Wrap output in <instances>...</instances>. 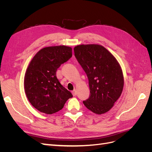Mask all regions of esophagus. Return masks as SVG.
<instances>
[{
    "label": "esophagus",
    "instance_id": "34e87169",
    "mask_svg": "<svg viewBox=\"0 0 152 152\" xmlns=\"http://www.w3.org/2000/svg\"><path fill=\"white\" fill-rule=\"evenodd\" d=\"M72 94H73V96H75L77 95V91H76L75 89H74V90L72 91Z\"/></svg>",
    "mask_w": 152,
    "mask_h": 152
}]
</instances>
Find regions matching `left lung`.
<instances>
[{"instance_id": "left-lung-1", "label": "left lung", "mask_w": 152, "mask_h": 152, "mask_svg": "<svg viewBox=\"0 0 152 152\" xmlns=\"http://www.w3.org/2000/svg\"><path fill=\"white\" fill-rule=\"evenodd\" d=\"M75 56L88 77L89 98L84 101L93 113H107L120 97L124 88L121 66L110 51L99 44H81L73 49Z\"/></svg>"}]
</instances>
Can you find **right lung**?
Here are the masks:
<instances>
[{
    "instance_id": "1",
    "label": "right lung",
    "mask_w": 152,
    "mask_h": 152,
    "mask_svg": "<svg viewBox=\"0 0 152 152\" xmlns=\"http://www.w3.org/2000/svg\"><path fill=\"white\" fill-rule=\"evenodd\" d=\"M72 56V48L56 45L42 48L32 58L25 73V91L30 103L39 112L56 113L73 97L56 75L57 69Z\"/></svg>"
}]
</instances>
